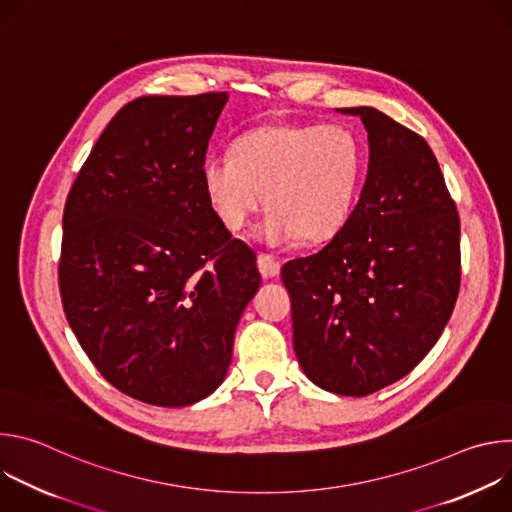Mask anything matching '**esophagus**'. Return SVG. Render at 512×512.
Returning a JSON list of instances; mask_svg holds the SVG:
<instances>
[{"label":"esophagus","mask_w":512,"mask_h":512,"mask_svg":"<svg viewBox=\"0 0 512 512\" xmlns=\"http://www.w3.org/2000/svg\"><path fill=\"white\" fill-rule=\"evenodd\" d=\"M257 267H259V273H261L265 279L277 277L279 271H281L279 259L273 257V255H267V253H259V255H257Z\"/></svg>","instance_id":"34e87169"}]
</instances>
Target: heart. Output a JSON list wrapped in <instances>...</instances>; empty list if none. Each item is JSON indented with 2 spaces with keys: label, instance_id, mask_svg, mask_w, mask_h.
I'll use <instances>...</instances> for the list:
<instances>
[{
  "label": "heart",
  "instance_id": "1",
  "mask_svg": "<svg viewBox=\"0 0 512 512\" xmlns=\"http://www.w3.org/2000/svg\"><path fill=\"white\" fill-rule=\"evenodd\" d=\"M202 186L229 231H241L267 202L257 237L269 245L332 239L354 210L364 150L340 123H269L243 133L233 154L204 158Z\"/></svg>",
  "mask_w": 512,
  "mask_h": 512
}]
</instances>
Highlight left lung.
Instances as JSON below:
<instances>
[{"label":"left lung","mask_w":512,"mask_h":512,"mask_svg":"<svg viewBox=\"0 0 512 512\" xmlns=\"http://www.w3.org/2000/svg\"><path fill=\"white\" fill-rule=\"evenodd\" d=\"M369 133V172L348 223L291 259L294 350L324 391L364 397L411 373L460 291V216L427 141L373 107L340 109Z\"/></svg>","instance_id":"obj_1"}]
</instances>
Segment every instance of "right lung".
I'll list each match as a JSON object with an SVG mask.
<instances>
[{"mask_svg":"<svg viewBox=\"0 0 512 512\" xmlns=\"http://www.w3.org/2000/svg\"><path fill=\"white\" fill-rule=\"evenodd\" d=\"M229 95L139 97L109 121L62 216L66 320L121 393L184 407L225 381L257 257L208 204L200 168Z\"/></svg>","mask_w":512,"mask_h":512,"instance_id":"right-lung-1","label":"right lung"}]
</instances>
